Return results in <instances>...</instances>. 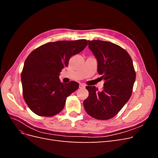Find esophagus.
I'll return each instance as SVG.
<instances>
[{
  "instance_id": "obj_1",
  "label": "esophagus",
  "mask_w": 158,
  "mask_h": 158,
  "mask_svg": "<svg viewBox=\"0 0 158 158\" xmlns=\"http://www.w3.org/2000/svg\"><path fill=\"white\" fill-rule=\"evenodd\" d=\"M79 88H85V85L84 84H80V85H79Z\"/></svg>"
}]
</instances>
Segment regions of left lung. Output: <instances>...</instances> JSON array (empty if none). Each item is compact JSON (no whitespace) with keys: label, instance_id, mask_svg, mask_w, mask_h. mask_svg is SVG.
Returning a JSON list of instances; mask_svg holds the SVG:
<instances>
[{"label":"left lung","instance_id":"obj_1","mask_svg":"<svg viewBox=\"0 0 158 158\" xmlns=\"http://www.w3.org/2000/svg\"><path fill=\"white\" fill-rule=\"evenodd\" d=\"M98 60V72L104 79L103 89L88 85L89 95L84 101L86 113L98 120H108L121 111L130 99L136 73L127 51L111 42L88 41Z\"/></svg>","mask_w":158,"mask_h":158}]
</instances>
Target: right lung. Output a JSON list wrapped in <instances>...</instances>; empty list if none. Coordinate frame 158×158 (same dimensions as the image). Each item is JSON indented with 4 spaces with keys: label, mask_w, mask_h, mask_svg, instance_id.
<instances>
[{
    "label": "right lung",
    "mask_w": 158,
    "mask_h": 158,
    "mask_svg": "<svg viewBox=\"0 0 158 158\" xmlns=\"http://www.w3.org/2000/svg\"><path fill=\"white\" fill-rule=\"evenodd\" d=\"M88 45L87 40L49 42L33 50L26 58L21 74L23 96L31 111L41 117L60 113L68 96L77 89L74 81L60 82L59 74L72 56Z\"/></svg>",
    "instance_id": "right-lung-1"
}]
</instances>
